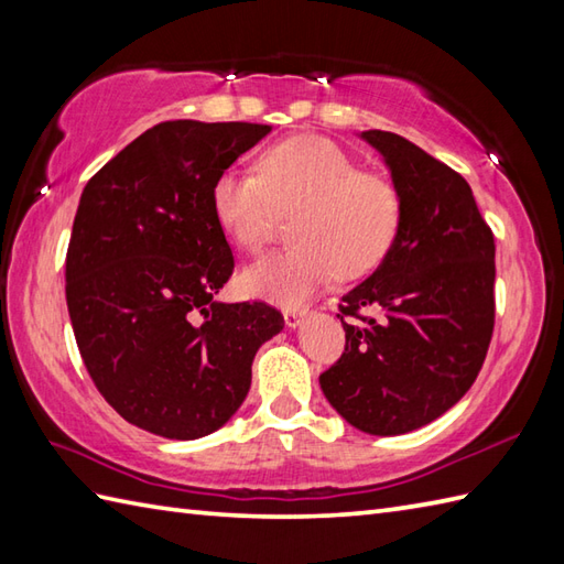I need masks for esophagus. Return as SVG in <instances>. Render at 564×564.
<instances>
[{
	"label": "esophagus",
	"mask_w": 564,
	"mask_h": 564,
	"mask_svg": "<svg viewBox=\"0 0 564 564\" xmlns=\"http://www.w3.org/2000/svg\"><path fill=\"white\" fill-rule=\"evenodd\" d=\"M305 315H307V310H305V307H285V310H283L285 327H291V329L301 327V322L305 319Z\"/></svg>",
	"instance_id": "1"
}]
</instances>
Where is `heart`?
<instances>
[{
	"instance_id": "obj_1",
	"label": "heart",
	"mask_w": 564,
	"mask_h": 564,
	"mask_svg": "<svg viewBox=\"0 0 564 564\" xmlns=\"http://www.w3.org/2000/svg\"><path fill=\"white\" fill-rule=\"evenodd\" d=\"M213 210L239 247L259 249L281 213H295L293 247L271 251L239 273L242 291L297 305L341 273L361 275L388 257L402 225V196L390 178L361 172L337 142L297 135L261 154L259 172L225 170Z\"/></svg>"
}]
</instances>
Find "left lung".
<instances>
[{"label":"left lung","mask_w":564,"mask_h":564,"mask_svg":"<svg viewBox=\"0 0 564 564\" xmlns=\"http://www.w3.org/2000/svg\"><path fill=\"white\" fill-rule=\"evenodd\" d=\"M361 138L388 164L402 225L380 267L341 297L346 346L319 386L358 431L398 436L448 412L480 373L495 329V235L448 164L388 130ZM366 306L381 317L364 318Z\"/></svg>","instance_id":"1"}]
</instances>
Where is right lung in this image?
Listing matches in <instances>:
<instances>
[{
    "label": "right lung",
    "mask_w": 564,
    "mask_h": 564,
    "mask_svg": "<svg viewBox=\"0 0 564 564\" xmlns=\"http://www.w3.org/2000/svg\"><path fill=\"white\" fill-rule=\"evenodd\" d=\"M271 133L261 123L164 121L84 186L65 261L67 310L94 386L164 438L218 431L251 361L283 329L267 303H220L235 269L213 184Z\"/></svg>",
    "instance_id": "add662e5"
}]
</instances>
